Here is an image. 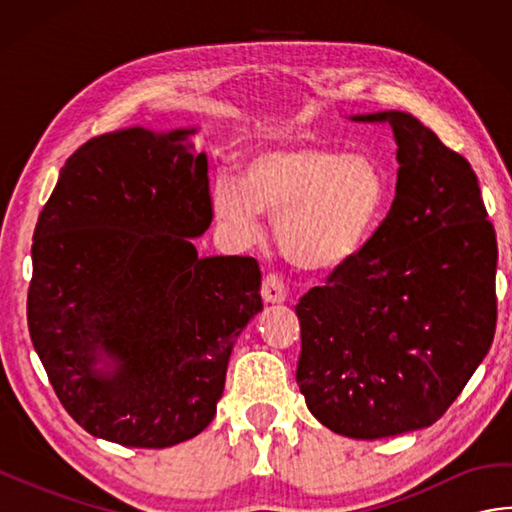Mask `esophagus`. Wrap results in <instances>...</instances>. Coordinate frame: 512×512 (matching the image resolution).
Instances as JSON below:
<instances>
[{
    "mask_svg": "<svg viewBox=\"0 0 512 512\" xmlns=\"http://www.w3.org/2000/svg\"><path fill=\"white\" fill-rule=\"evenodd\" d=\"M262 297L266 303H284L286 301V286L277 275H266L262 286Z\"/></svg>",
    "mask_w": 512,
    "mask_h": 512,
    "instance_id": "34e87169",
    "label": "esophagus"
}]
</instances>
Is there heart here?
Wrapping results in <instances>:
<instances>
[{
    "label": "heart",
    "instance_id": "1",
    "mask_svg": "<svg viewBox=\"0 0 512 512\" xmlns=\"http://www.w3.org/2000/svg\"><path fill=\"white\" fill-rule=\"evenodd\" d=\"M213 213L237 239L259 237L275 217L277 246L290 264L332 273L361 257L383 220L387 180L363 154L297 143L270 147L244 162L242 178L213 184Z\"/></svg>",
    "mask_w": 512,
    "mask_h": 512
}]
</instances>
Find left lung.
Wrapping results in <instances>:
<instances>
[{"label":"left lung","instance_id":"1","mask_svg":"<svg viewBox=\"0 0 512 512\" xmlns=\"http://www.w3.org/2000/svg\"><path fill=\"white\" fill-rule=\"evenodd\" d=\"M396 140L394 204L361 257L299 301L297 383L334 433L378 440L442 418L497 321V239L469 162L405 112L352 114Z\"/></svg>","mask_w":512,"mask_h":512}]
</instances>
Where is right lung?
<instances>
[{
	"label": "right lung",
	"instance_id": "add662e5",
	"mask_svg": "<svg viewBox=\"0 0 512 512\" xmlns=\"http://www.w3.org/2000/svg\"><path fill=\"white\" fill-rule=\"evenodd\" d=\"M127 127L65 162L32 237L28 330L65 411L123 447L209 427L237 336L264 310L253 257H198L209 158L191 136Z\"/></svg>",
	"mask_w": 512,
	"mask_h": 512
}]
</instances>
